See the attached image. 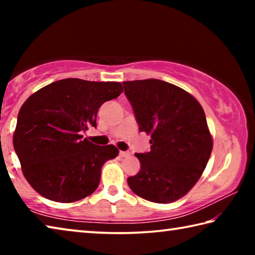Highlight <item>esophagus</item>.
Masks as SVG:
<instances>
[{
	"label": "esophagus",
	"mask_w": 255,
	"mask_h": 255,
	"mask_svg": "<svg viewBox=\"0 0 255 255\" xmlns=\"http://www.w3.org/2000/svg\"><path fill=\"white\" fill-rule=\"evenodd\" d=\"M120 156L122 157H128L130 156V152H128V150H120Z\"/></svg>",
	"instance_id": "obj_1"
}]
</instances>
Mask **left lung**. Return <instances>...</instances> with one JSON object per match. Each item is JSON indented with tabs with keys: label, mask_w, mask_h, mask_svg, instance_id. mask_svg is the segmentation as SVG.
<instances>
[{
	"label": "left lung",
	"mask_w": 255,
	"mask_h": 255,
	"mask_svg": "<svg viewBox=\"0 0 255 255\" xmlns=\"http://www.w3.org/2000/svg\"><path fill=\"white\" fill-rule=\"evenodd\" d=\"M139 131L150 135V150L136 153L140 171L127 182L144 199L170 204L190 191L213 149L205 111L191 94L161 80L124 82Z\"/></svg>",
	"instance_id": "1"
}]
</instances>
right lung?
I'll use <instances>...</instances> for the list:
<instances>
[{
	"instance_id": "1",
	"label": "right lung",
	"mask_w": 255,
	"mask_h": 255,
	"mask_svg": "<svg viewBox=\"0 0 255 255\" xmlns=\"http://www.w3.org/2000/svg\"><path fill=\"white\" fill-rule=\"evenodd\" d=\"M122 92L119 82L65 79L25 100L13 146L24 178L38 193L53 201L74 202L96 191L102 165L119 150L93 144L82 133L97 127L99 108Z\"/></svg>"
}]
</instances>
